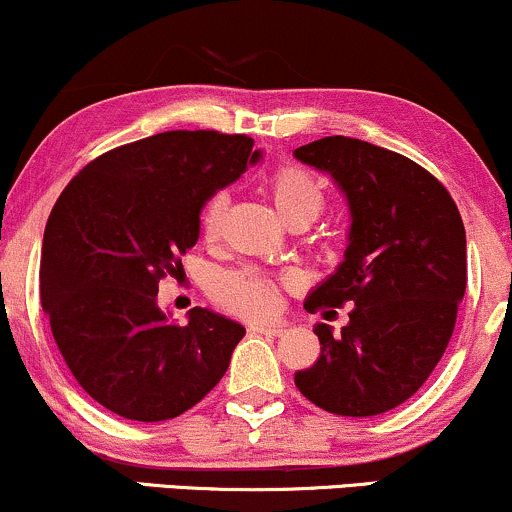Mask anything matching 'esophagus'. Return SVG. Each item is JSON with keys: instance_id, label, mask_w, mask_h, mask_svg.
<instances>
[{"instance_id": "esophagus-1", "label": "esophagus", "mask_w": 512, "mask_h": 512, "mask_svg": "<svg viewBox=\"0 0 512 512\" xmlns=\"http://www.w3.org/2000/svg\"><path fill=\"white\" fill-rule=\"evenodd\" d=\"M247 330H250V333L274 335V338H279V335L284 333V325H279V323H250V325H247Z\"/></svg>"}]
</instances>
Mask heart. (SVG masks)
I'll return each mask as SVG.
<instances>
[{
	"label": "heart",
	"mask_w": 512,
	"mask_h": 512,
	"mask_svg": "<svg viewBox=\"0 0 512 512\" xmlns=\"http://www.w3.org/2000/svg\"><path fill=\"white\" fill-rule=\"evenodd\" d=\"M269 192L284 221L311 223L316 221L325 206V184L316 172L308 167L286 162L269 174ZM228 213V194L213 192L201 204L199 226L206 240H216L221 235ZM211 299L230 313L247 318H267L279 308V286L272 279L252 272H218L209 284Z\"/></svg>",
	"instance_id": "heart-1"
}]
</instances>
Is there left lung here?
<instances>
[{
  "mask_svg": "<svg viewBox=\"0 0 512 512\" xmlns=\"http://www.w3.org/2000/svg\"><path fill=\"white\" fill-rule=\"evenodd\" d=\"M350 201V245L306 311L352 303L340 335L316 325L320 357L296 389L323 411L367 418L401 406L445 355L466 289L457 204L418 162L367 140L328 136L294 150Z\"/></svg>",
  "mask_w": 512,
  "mask_h": 512,
  "instance_id": "1",
  "label": "left lung"
}]
</instances>
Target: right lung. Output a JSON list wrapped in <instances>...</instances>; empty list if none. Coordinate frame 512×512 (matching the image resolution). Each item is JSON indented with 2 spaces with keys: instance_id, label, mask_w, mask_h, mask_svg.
<instances>
[{
  "instance_id": "obj_1",
  "label": "right lung",
  "mask_w": 512,
  "mask_h": 512,
  "mask_svg": "<svg viewBox=\"0 0 512 512\" xmlns=\"http://www.w3.org/2000/svg\"><path fill=\"white\" fill-rule=\"evenodd\" d=\"M255 140L165 131L119 145L72 177L46 223L41 303L55 345L99 406L138 423L194 408L226 374L245 328L209 308L187 325L157 308L199 240L216 189L260 160Z\"/></svg>"
}]
</instances>
